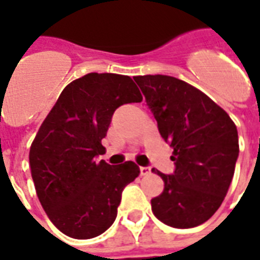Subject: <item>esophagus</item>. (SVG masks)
I'll return each mask as SVG.
<instances>
[{
	"mask_svg": "<svg viewBox=\"0 0 260 260\" xmlns=\"http://www.w3.org/2000/svg\"><path fill=\"white\" fill-rule=\"evenodd\" d=\"M151 174V168L150 167H140V175L142 176H147Z\"/></svg>",
	"mask_w": 260,
	"mask_h": 260,
	"instance_id": "1",
	"label": "esophagus"
}]
</instances>
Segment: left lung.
<instances>
[{
    "mask_svg": "<svg viewBox=\"0 0 260 260\" xmlns=\"http://www.w3.org/2000/svg\"><path fill=\"white\" fill-rule=\"evenodd\" d=\"M172 147V175L162 193L151 200L155 218L171 228L190 229L218 211L232 183L238 157L236 124L204 92L171 76L134 77Z\"/></svg>",
    "mask_w": 260,
    "mask_h": 260,
    "instance_id": "8db88e82",
    "label": "left lung"
}]
</instances>
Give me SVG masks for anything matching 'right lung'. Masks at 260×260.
Segmentation results:
<instances>
[{"mask_svg": "<svg viewBox=\"0 0 260 260\" xmlns=\"http://www.w3.org/2000/svg\"><path fill=\"white\" fill-rule=\"evenodd\" d=\"M143 101L132 78L89 73L61 91L30 147L38 200L51 222L69 237L88 240L114 223L121 194L139 176L132 161L96 162L115 109Z\"/></svg>", "mask_w": 260, "mask_h": 260, "instance_id": "obj_1", "label": "right lung"}]
</instances>
